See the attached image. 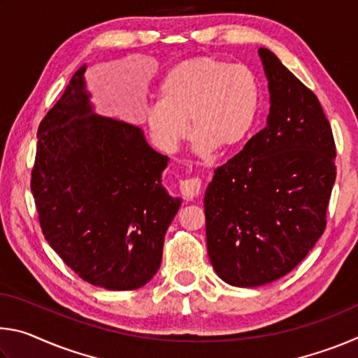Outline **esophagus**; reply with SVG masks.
I'll list each match as a JSON object with an SVG mask.
<instances>
[{
	"instance_id": "1",
	"label": "esophagus",
	"mask_w": 358,
	"mask_h": 358,
	"mask_svg": "<svg viewBox=\"0 0 358 358\" xmlns=\"http://www.w3.org/2000/svg\"><path fill=\"white\" fill-rule=\"evenodd\" d=\"M180 191L185 196L186 201H194V199L201 196L202 180L199 177H192V178H186L183 181H180Z\"/></svg>"
}]
</instances>
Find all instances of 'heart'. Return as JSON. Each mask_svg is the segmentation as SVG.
I'll use <instances>...</instances> for the list:
<instances>
[{"label": "heart", "instance_id": "heart-1", "mask_svg": "<svg viewBox=\"0 0 358 358\" xmlns=\"http://www.w3.org/2000/svg\"><path fill=\"white\" fill-rule=\"evenodd\" d=\"M159 102L145 108V124L162 150L175 151L187 137V120L201 153L234 150L256 123L260 88L251 69L213 57L180 63L167 72Z\"/></svg>", "mask_w": 358, "mask_h": 358}]
</instances>
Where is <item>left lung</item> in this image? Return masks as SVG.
I'll list each match as a JSON object with an SVG mask.
<instances>
[{"label": "left lung", "mask_w": 358, "mask_h": 358, "mask_svg": "<svg viewBox=\"0 0 358 358\" xmlns=\"http://www.w3.org/2000/svg\"><path fill=\"white\" fill-rule=\"evenodd\" d=\"M266 126L215 169L205 192L207 248L230 286L257 287L292 271L327 226L336 147L322 106L268 48Z\"/></svg>", "instance_id": "left-lung-1"}]
</instances>
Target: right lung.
<instances>
[{"mask_svg":"<svg viewBox=\"0 0 358 358\" xmlns=\"http://www.w3.org/2000/svg\"><path fill=\"white\" fill-rule=\"evenodd\" d=\"M83 74L85 66L39 124L31 171L38 220L78 278L134 290L159 270L180 199L161 185L169 157L137 126L94 115Z\"/></svg>","mask_w":358,"mask_h":358,"instance_id":"right-lung-1","label":"right lung"}]
</instances>
